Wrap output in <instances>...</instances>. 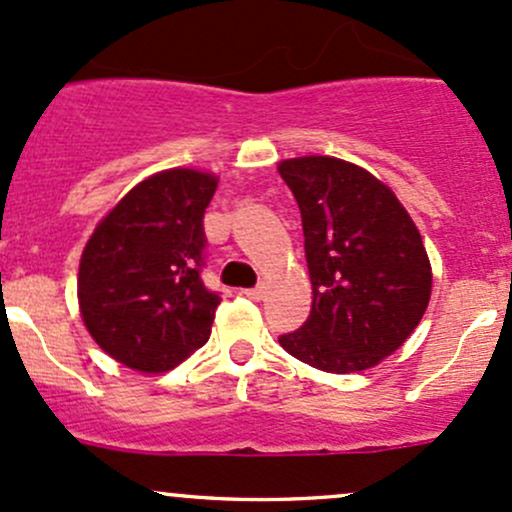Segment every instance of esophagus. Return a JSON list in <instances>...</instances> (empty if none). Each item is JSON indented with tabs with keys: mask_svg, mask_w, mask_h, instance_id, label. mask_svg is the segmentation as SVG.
<instances>
[{
	"mask_svg": "<svg viewBox=\"0 0 512 512\" xmlns=\"http://www.w3.org/2000/svg\"><path fill=\"white\" fill-rule=\"evenodd\" d=\"M265 294H267L265 284H257V286H252V289H245V296H250V299H262Z\"/></svg>",
	"mask_w": 512,
	"mask_h": 512,
	"instance_id": "esophagus-1",
	"label": "esophagus"
}]
</instances>
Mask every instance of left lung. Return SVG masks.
<instances>
[{
    "label": "left lung",
    "mask_w": 512,
    "mask_h": 512,
    "mask_svg": "<svg viewBox=\"0 0 512 512\" xmlns=\"http://www.w3.org/2000/svg\"><path fill=\"white\" fill-rule=\"evenodd\" d=\"M279 174L301 211L311 316L279 335L289 355L333 374L364 372L423 318L432 272L418 228L374 174L338 157H296Z\"/></svg>",
    "instance_id": "8db88e82"
}]
</instances>
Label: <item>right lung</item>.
I'll return each mask as SVG.
<instances>
[{"label":"right lung","mask_w":512,"mask_h":512,"mask_svg":"<svg viewBox=\"0 0 512 512\" xmlns=\"http://www.w3.org/2000/svg\"><path fill=\"white\" fill-rule=\"evenodd\" d=\"M218 179L167 170L133 187L82 252V320L106 355L145 374L206 345L221 294L204 286V213Z\"/></svg>","instance_id":"add662e5"}]
</instances>
